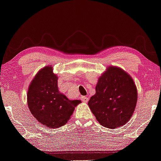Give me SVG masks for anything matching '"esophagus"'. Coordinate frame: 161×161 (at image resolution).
Instances as JSON below:
<instances>
[{"label": "esophagus", "mask_w": 161, "mask_h": 161, "mask_svg": "<svg viewBox=\"0 0 161 161\" xmlns=\"http://www.w3.org/2000/svg\"><path fill=\"white\" fill-rule=\"evenodd\" d=\"M81 99L84 103H87L89 101V98L87 97H85V96H82V97H81Z\"/></svg>", "instance_id": "obj_1"}]
</instances>
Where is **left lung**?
<instances>
[{
    "mask_svg": "<svg viewBox=\"0 0 161 161\" xmlns=\"http://www.w3.org/2000/svg\"><path fill=\"white\" fill-rule=\"evenodd\" d=\"M95 90L88 105L102 126L114 129L129 121L137 102V90L128 73L108 66L99 77Z\"/></svg>",
    "mask_w": 161,
    "mask_h": 161,
    "instance_id": "left-lung-1",
    "label": "left lung"
}]
</instances>
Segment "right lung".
I'll return each instance as SVG.
<instances>
[{
    "instance_id": "right-lung-1",
    "label": "right lung",
    "mask_w": 161,
    "mask_h": 161,
    "mask_svg": "<svg viewBox=\"0 0 161 161\" xmlns=\"http://www.w3.org/2000/svg\"><path fill=\"white\" fill-rule=\"evenodd\" d=\"M80 103L79 100H69L59 92L58 76L51 66L40 69L29 86V109L38 121L49 128L65 125Z\"/></svg>"
}]
</instances>
